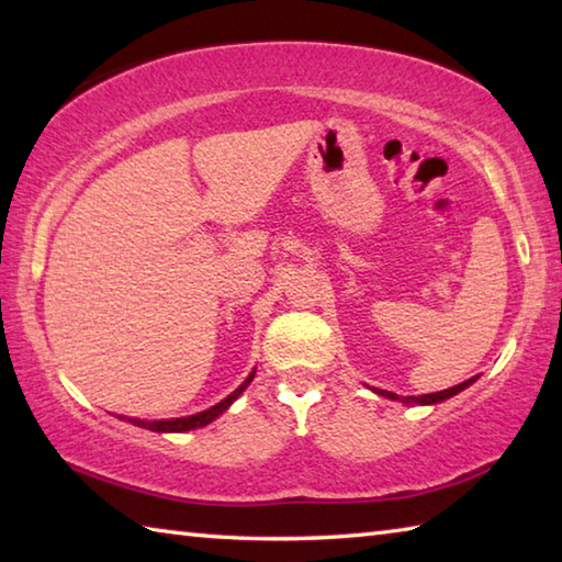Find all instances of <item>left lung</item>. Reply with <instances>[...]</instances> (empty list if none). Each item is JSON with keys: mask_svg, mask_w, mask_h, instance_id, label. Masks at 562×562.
Returning <instances> with one entry per match:
<instances>
[{"mask_svg": "<svg viewBox=\"0 0 562 562\" xmlns=\"http://www.w3.org/2000/svg\"><path fill=\"white\" fill-rule=\"evenodd\" d=\"M475 382V376H471V379H465V382H461V384H456V386H451V389H443V392H436V394H422V396H406V398H402V402H406V404H439V402H443V398H449V396H453V394H459V392H463L465 386L469 384H473ZM376 394H382V396H389V398H398L396 394H392V392H384V389H374Z\"/></svg>", "mask_w": 562, "mask_h": 562, "instance_id": "obj_1", "label": "left lung"}]
</instances>
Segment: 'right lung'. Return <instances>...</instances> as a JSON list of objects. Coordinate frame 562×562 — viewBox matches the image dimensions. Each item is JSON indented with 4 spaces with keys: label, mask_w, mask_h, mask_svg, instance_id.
I'll return each mask as SVG.
<instances>
[{
    "label": "right lung",
    "mask_w": 562,
    "mask_h": 562,
    "mask_svg": "<svg viewBox=\"0 0 562 562\" xmlns=\"http://www.w3.org/2000/svg\"><path fill=\"white\" fill-rule=\"evenodd\" d=\"M252 376H255V372L245 379V382L235 389V392L227 396V398H223L221 404H215L213 408H207V412H201V414H195V416H186V418H168V422H140V418H128L131 424H136V426H140V429H150V431H190V429H198V426H205V424H211L215 416H221L227 406H231L237 396L243 394V389L252 382Z\"/></svg>",
    "instance_id": "1"
}]
</instances>
